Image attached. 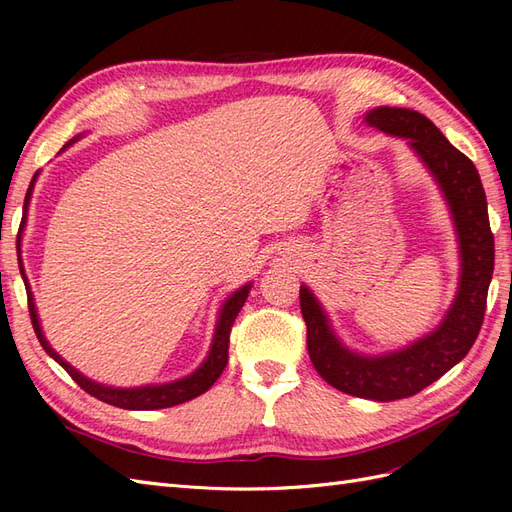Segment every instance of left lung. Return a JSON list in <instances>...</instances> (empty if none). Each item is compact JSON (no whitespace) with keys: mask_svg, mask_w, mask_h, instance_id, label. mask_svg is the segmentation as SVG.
I'll list each match as a JSON object with an SVG mask.
<instances>
[{"mask_svg":"<svg viewBox=\"0 0 512 512\" xmlns=\"http://www.w3.org/2000/svg\"><path fill=\"white\" fill-rule=\"evenodd\" d=\"M365 121L384 134L408 138L412 151L438 181L459 239L457 297L436 331L404 350L382 356L356 354L339 342L327 314L307 286H301L299 299L307 324V352L318 374L342 393L393 401L423 391L470 352L485 318L495 250L487 196L468 156L448 143L425 115L410 108L378 106L365 115Z\"/></svg>","mask_w":512,"mask_h":512,"instance_id":"8db88e82","label":"left lung"}]
</instances>
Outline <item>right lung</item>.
Wrapping results in <instances>:
<instances>
[{"instance_id": "1", "label": "right lung", "mask_w": 512, "mask_h": 512, "mask_svg": "<svg viewBox=\"0 0 512 512\" xmlns=\"http://www.w3.org/2000/svg\"><path fill=\"white\" fill-rule=\"evenodd\" d=\"M72 145V141L68 143ZM68 145H64V149H68ZM38 173L34 175L32 183H29L27 194H25V207L29 205V198H32V190L36 183ZM23 273V267H21ZM23 282L27 288V305H29V316H32V324L34 331L38 335V342L42 344L44 352L53 356V359L64 367L68 374L72 376V380L81 386L83 391H87L89 395H94L96 399L104 401V404H111L123 410H160V408H170V406H179L183 401H190L198 395H203L205 391H209L213 382L220 378V374L224 371L226 363H228V344H230V329L235 324V318L239 316L241 307L250 294L252 284H247L243 288H239L235 294H230V299L222 305V312L218 318V327H215V335H213V344L209 350V356L205 359V363L200 365L194 374H190L188 378H181L175 382L168 384H153V386H136V389H115V386H104L100 382H94L85 378L81 371H76L68 361L61 359V356L49 346V342L44 339L40 320H38V312L34 305V294L29 290L27 277L23 273Z\"/></svg>"}]
</instances>
